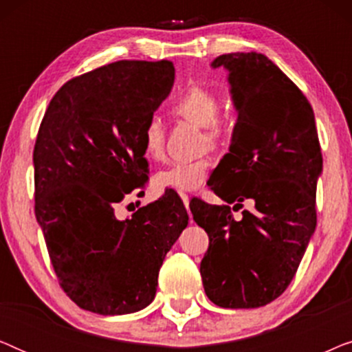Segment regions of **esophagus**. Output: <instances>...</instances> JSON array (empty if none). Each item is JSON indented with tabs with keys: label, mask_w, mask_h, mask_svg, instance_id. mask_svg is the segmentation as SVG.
<instances>
[{
	"label": "esophagus",
	"mask_w": 352,
	"mask_h": 352,
	"mask_svg": "<svg viewBox=\"0 0 352 352\" xmlns=\"http://www.w3.org/2000/svg\"><path fill=\"white\" fill-rule=\"evenodd\" d=\"M179 195H181V199H182V201H184L186 208H189V195H187V194H184V192H179Z\"/></svg>",
	"instance_id": "1"
}]
</instances>
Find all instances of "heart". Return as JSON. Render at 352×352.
<instances>
[{
  "instance_id": "b5f03b06",
  "label": "heart",
  "mask_w": 352,
  "mask_h": 352,
  "mask_svg": "<svg viewBox=\"0 0 352 352\" xmlns=\"http://www.w3.org/2000/svg\"><path fill=\"white\" fill-rule=\"evenodd\" d=\"M221 100L205 86H190L173 104V112L187 122L201 126L204 146H219L228 138L229 124L218 117ZM142 152L148 160L158 162L165 157V128L158 118H151L142 129ZM213 168V158L200 157L190 162H176L153 176L157 190H195L204 184Z\"/></svg>"
}]
</instances>
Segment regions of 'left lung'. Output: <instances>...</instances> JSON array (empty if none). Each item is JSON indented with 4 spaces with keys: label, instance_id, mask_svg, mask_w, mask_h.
I'll return each instance as SVG.
<instances>
[{
    "label": "left lung",
    "instance_id": "obj_1",
    "mask_svg": "<svg viewBox=\"0 0 352 352\" xmlns=\"http://www.w3.org/2000/svg\"><path fill=\"white\" fill-rule=\"evenodd\" d=\"M211 65L229 70L239 110L211 190L234 208L243 200L254 206L240 221L228 205L195 199L189 206L210 239L200 263L206 296L221 307L248 309L280 296L298 271L317 224L320 142L309 100L266 56L230 52Z\"/></svg>",
    "mask_w": 352,
    "mask_h": 352
}]
</instances>
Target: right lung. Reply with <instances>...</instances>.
Returning a JSON list of instances; mask_svg holds the SVG:
<instances>
[{
  "label": "right lung",
  "mask_w": 352,
  "mask_h": 352,
  "mask_svg": "<svg viewBox=\"0 0 352 352\" xmlns=\"http://www.w3.org/2000/svg\"><path fill=\"white\" fill-rule=\"evenodd\" d=\"M175 83L170 60H118L62 85L38 129L35 214L62 290L81 309L129 314L151 305L158 271L186 229L175 194L120 221L115 206L144 187L142 129Z\"/></svg>",
  "instance_id": "obj_1"
}]
</instances>
